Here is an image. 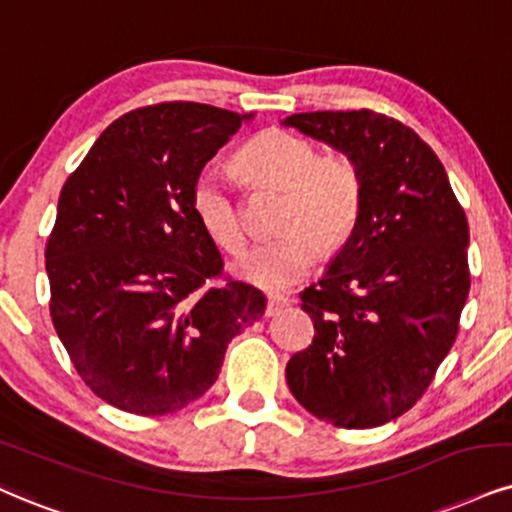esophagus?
Masks as SVG:
<instances>
[{
    "label": "esophagus",
    "instance_id": "34e87169",
    "mask_svg": "<svg viewBox=\"0 0 512 512\" xmlns=\"http://www.w3.org/2000/svg\"><path fill=\"white\" fill-rule=\"evenodd\" d=\"M289 301H292V299H287V296L270 294V296H268V306H266V315H268V318H273V315L280 313L282 308L289 306Z\"/></svg>",
    "mask_w": 512,
    "mask_h": 512
}]
</instances>
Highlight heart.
<instances>
[{"instance_id":"1","label":"heart","mask_w":512,"mask_h":512,"mask_svg":"<svg viewBox=\"0 0 512 512\" xmlns=\"http://www.w3.org/2000/svg\"><path fill=\"white\" fill-rule=\"evenodd\" d=\"M239 168L251 180L287 189L277 237L256 242L235 263L242 280L263 289H287L315 266L320 246L337 249L358 223L363 206V175L346 154H323L306 137L266 130L239 151ZM192 211L220 249L237 254L246 242L242 206L218 168L194 178Z\"/></svg>"}]
</instances>
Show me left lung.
Returning a JSON list of instances; mask_svg holds the SVG:
<instances>
[{
	"label": "left lung",
	"instance_id": "left-lung-1",
	"mask_svg": "<svg viewBox=\"0 0 512 512\" xmlns=\"http://www.w3.org/2000/svg\"><path fill=\"white\" fill-rule=\"evenodd\" d=\"M358 163L363 206L327 273L301 292L315 334L287 363L315 418L368 430L425 394L456 342L470 292V227L449 175L415 130L361 111L282 121Z\"/></svg>",
	"mask_w": 512,
	"mask_h": 512
}]
</instances>
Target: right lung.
Returning a JSON list of instances; mask_svg holds the SVG:
<instances>
[{"label": "right lung", "mask_w": 512, "mask_h": 512, "mask_svg": "<svg viewBox=\"0 0 512 512\" xmlns=\"http://www.w3.org/2000/svg\"><path fill=\"white\" fill-rule=\"evenodd\" d=\"M251 113L163 102L113 121L61 189L47 239L54 330L82 382L135 415H166L218 380L266 296L223 277L192 211L194 178Z\"/></svg>", "instance_id": "add662e5"}]
</instances>
